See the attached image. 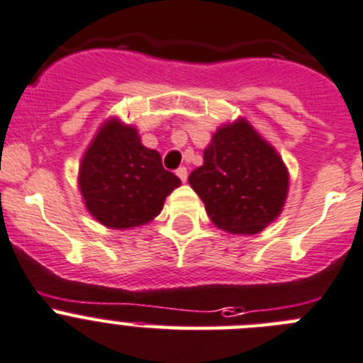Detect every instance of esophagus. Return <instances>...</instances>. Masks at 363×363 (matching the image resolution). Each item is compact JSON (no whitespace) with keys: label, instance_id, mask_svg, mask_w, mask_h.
<instances>
[{"label":"esophagus","instance_id":"34e87169","mask_svg":"<svg viewBox=\"0 0 363 363\" xmlns=\"http://www.w3.org/2000/svg\"><path fill=\"white\" fill-rule=\"evenodd\" d=\"M175 174H177V177L181 179L182 182H186V179H188V170H186L184 166H181V168H177V172H175Z\"/></svg>","mask_w":363,"mask_h":363}]
</instances>
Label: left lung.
<instances>
[{"mask_svg": "<svg viewBox=\"0 0 363 363\" xmlns=\"http://www.w3.org/2000/svg\"><path fill=\"white\" fill-rule=\"evenodd\" d=\"M216 228L256 235L277 218L289 191V172L247 121L216 130L204 164L188 177Z\"/></svg>", "mask_w": 363, "mask_h": 363, "instance_id": "obj_1", "label": "left lung"}]
</instances>
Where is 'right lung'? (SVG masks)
I'll return each instance as SVG.
<instances>
[{"mask_svg": "<svg viewBox=\"0 0 363 363\" xmlns=\"http://www.w3.org/2000/svg\"><path fill=\"white\" fill-rule=\"evenodd\" d=\"M79 184L98 222L128 229L157 216L181 179L162 168L159 152L141 145L135 128L111 120L84 155Z\"/></svg>", "mask_w": 363, "mask_h": 363, "instance_id": "right-lung-1", "label": "right lung"}]
</instances>
